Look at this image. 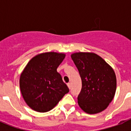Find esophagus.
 I'll return each instance as SVG.
<instances>
[{"instance_id": "esophagus-1", "label": "esophagus", "mask_w": 131, "mask_h": 131, "mask_svg": "<svg viewBox=\"0 0 131 131\" xmlns=\"http://www.w3.org/2000/svg\"><path fill=\"white\" fill-rule=\"evenodd\" d=\"M67 85H68V88H69V89H71V83H68V84H67Z\"/></svg>"}]
</instances>
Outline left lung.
<instances>
[{
	"instance_id": "left-lung-1",
	"label": "left lung",
	"mask_w": 131,
	"mask_h": 131,
	"mask_svg": "<svg viewBox=\"0 0 131 131\" xmlns=\"http://www.w3.org/2000/svg\"><path fill=\"white\" fill-rule=\"evenodd\" d=\"M71 58L82 81L81 91L77 97L79 106L89 114L102 112L113 100L116 91L113 69L94 53H74Z\"/></svg>"
}]
</instances>
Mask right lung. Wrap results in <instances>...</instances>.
Returning a JSON list of instances; mask_svg holds the SVG:
<instances>
[{
    "instance_id": "right-lung-1",
    "label": "right lung",
    "mask_w": 131,
    "mask_h": 131,
    "mask_svg": "<svg viewBox=\"0 0 131 131\" xmlns=\"http://www.w3.org/2000/svg\"><path fill=\"white\" fill-rule=\"evenodd\" d=\"M65 54L46 52L31 59L21 73L19 86L24 100L31 109L47 112L54 108L69 92L68 86L57 72Z\"/></svg>"
}]
</instances>
